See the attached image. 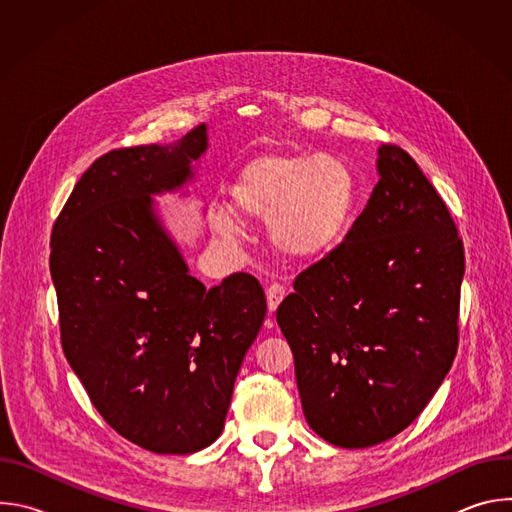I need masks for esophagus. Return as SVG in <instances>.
I'll list each match as a JSON object with an SVG mask.
<instances>
[{
  "instance_id": "34e87169",
  "label": "esophagus",
  "mask_w": 512,
  "mask_h": 512,
  "mask_svg": "<svg viewBox=\"0 0 512 512\" xmlns=\"http://www.w3.org/2000/svg\"><path fill=\"white\" fill-rule=\"evenodd\" d=\"M285 296H287V287L283 283H271L267 287V306H269V310L275 312L277 306L285 300Z\"/></svg>"
}]
</instances>
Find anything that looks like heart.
I'll return each instance as SVG.
<instances>
[{
    "label": "heart",
    "mask_w": 512,
    "mask_h": 512,
    "mask_svg": "<svg viewBox=\"0 0 512 512\" xmlns=\"http://www.w3.org/2000/svg\"><path fill=\"white\" fill-rule=\"evenodd\" d=\"M354 172L336 158L308 152H265L251 158L231 188L233 206L271 223L275 245L291 257H320L346 235L356 206ZM233 233L235 225L225 223Z\"/></svg>",
    "instance_id": "b5f03b06"
}]
</instances>
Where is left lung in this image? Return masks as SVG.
<instances>
[{
	"mask_svg": "<svg viewBox=\"0 0 512 512\" xmlns=\"http://www.w3.org/2000/svg\"><path fill=\"white\" fill-rule=\"evenodd\" d=\"M348 239L302 271L277 308L310 427L338 448H369L409 427L458 350L464 243L399 145Z\"/></svg>",
	"mask_w": 512,
	"mask_h": 512,
	"instance_id": "left-lung-1",
	"label": "left lung"
}]
</instances>
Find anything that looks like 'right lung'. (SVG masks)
Segmentation results:
<instances>
[{"instance_id":"add662e5","label":"right lung","mask_w":512,"mask_h":512,"mask_svg":"<svg viewBox=\"0 0 512 512\" xmlns=\"http://www.w3.org/2000/svg\"><path fill=\"white\" fill-rule=\"evenodd\" d=\"M206 143L200 123L170 148L103 154L50 239L64 356L101 417L154 454H192L221 435L267 310L249 273L206 289L152 212L150 196L182 186Z\"/></svg>"}]
</instances>
